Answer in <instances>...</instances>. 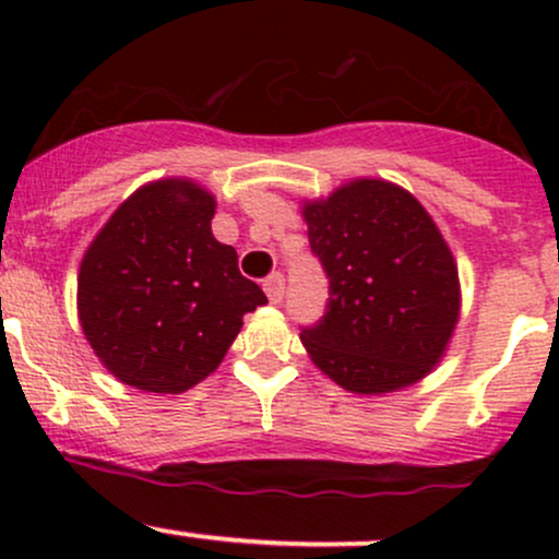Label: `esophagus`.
<instances>
[{"label":"esophagus","mask_w":559,"mask_h":559,"mask_svg":"<svg viewBox=\"0 0 559 559\" xmlns=\"http://www.w3.org/2000/svg\"><path fill=\"white\" fill-rule=\"evenodd\" d=\"M262 288H265L267 299L273 301V305H278L281 299H284V292H286V278L284 273H271L265 278V284H262Z\"/></svg>","instance_id":"obj_1"}]
</instances>
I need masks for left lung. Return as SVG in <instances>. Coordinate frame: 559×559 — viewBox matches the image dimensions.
I'll return each instance as SVG.
<instances>
[{
	"instance_id": "obj_1",
	"label": "left lung",
	"mask_w": 559,
	"mask_h": 559,
	"mask_svg": "<svg viewBox=\"0 0 559 559\" xmlns=\"http://www.w3.org/2000/svg\"><path fill=\"white\" fill-rule=\"evenodd\" d=\"M312 254L329 278L301 344L338 386L383 394L420 381L460 316L452 252L431 215L400 186L360 178L305 207Z\"/></svg>"
}]
</instances>
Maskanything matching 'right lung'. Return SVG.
I'll return each mask as SVG.
<instances>
[{"mask_svg":"<svg viewBox=\"0 0 559 559\" xmlns=\"http://www.w3.org/2000/svg\"><path fill=\"white\" fill-rule=\"evenodd\" d=\"M215 199L168 178L115 210L83 254L79 318L115 378L181 394L207 378L267 297L213 236Z\"/></svg>","mask_w":559,"mask_h":559,"instance_id":"obj_1","label":"right lung"}]
</instances>
